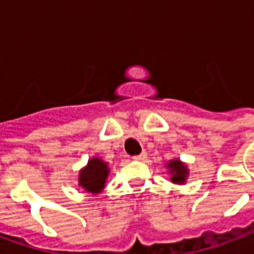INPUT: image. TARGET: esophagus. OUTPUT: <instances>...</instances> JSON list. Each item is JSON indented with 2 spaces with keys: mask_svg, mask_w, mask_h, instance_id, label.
Listing matches in <instances>:
<instances>
[{
  "mask_svg": "<svg viewBox=\"0 0 254 254\" xmlns=\"http://www.w3.org/2000/svg\"><path fill=\"white\" fill-rule=\"evenodd\" d=\"M133 159H134V160H140V161L145 160V159H146V152H142L141 155L134 156V157H133Z\"/></svg>",
  "mask_w": 254,
  "mask_h": 254,
  "instance_id": "1",
  "label": "esophagus"
}]
</instances>
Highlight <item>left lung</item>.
Returning a JSON list of instances; mask_svg holds the SVG:
<instances>
[{
	"mask_svg": "<svg viewBox=\"0 0 254 254\" xmlns=\"http://www.w3.org/2000/svg\"><path fill=\"white\" fill-rule=\"evenodd\" d=\"M165 168L168 171L171 176V182L175 185H186V182L189 179L190 170L186 163L175 157L165 164Z\"/></svg>",
	"mask_w": 254,
	"mask_h": 254,
	"instance_id": "1",
	"label": "left lung"
}]
</instances>
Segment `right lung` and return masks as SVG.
<instances>
[{
	"label": "right lung",
	"instance_id": "right-lung-1",
	"mask_svg": "<svg viewBox=\"0 0 254 254\" xmlns=\"http://www.w3.org/2000/svg\"><path fill=\"white\" fill-rule=\"evenodd\" d=\"M109 164L101 157H91L83 168H80L78 175V185L86 192L98 195L105 189V183L108 180Z\"/></svg>",
	"mask_w": 254,
	"mask_h": 254
}]
</instances>
